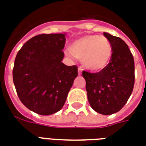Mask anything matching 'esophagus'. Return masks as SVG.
Listing matches in <instances>:
<instances>
[{"mask_svg": "<svg viewBox=\"0 0 146 146\" xmlns=\"http://www.w3.org/2000/svg\"><path fill=\"white\" fill-rule=\"evenodd\" d=\"M81 72H82V69H81V67H79L78 68V75H81Z\"/></svg>", "mask_w": 146, "mask_h": 146, "instance_id": "1", "label": "esophagus"}]
</instances>
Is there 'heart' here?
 I'll return each mask as SVG.
<instances>
[{
  "label": "heart",
  "mask_w": 146,
  "mask_h": 146,
  "mask_svg": "<svg viewBox=\"0 0 146 146\" xmlns=\"http://www.w3.org/2000/svg\"><path fill=\"white\" fill-rule=\"evenodd\" d=\"M65 53L69 57L82 59L86 69L97 72L104 70L110 64L113 50L106 36L86 35L74 40L70 45V50Z\"/></svg>",
  "instance_id": "1"
}]
</instances>
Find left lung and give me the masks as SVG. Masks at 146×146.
<instances>
[{
	"label": "left lung",
	"mask_w": 146,
	"mask_h": 146,
	"mask_svg": "<svg viewBox=\"0 0 146 146\" xmlns=\"http://www.w3.org/2000/svg\"><path fill=\"white\" fill-rule=\"evenodd\" d=\"M113 55L106 68L96 73L83 71L89 104L102 115L117 113L126 104L135 84V61L122 39L104 33Z\"/></svg>",
	"instance_id": "1"
}]
</instances>
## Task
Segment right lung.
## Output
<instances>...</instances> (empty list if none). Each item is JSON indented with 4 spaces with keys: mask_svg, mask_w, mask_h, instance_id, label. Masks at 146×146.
<instances>
[{
    "mask_svg": "<svg viewBox=\"0 0 146 146\" xmlns=\"http://www.w3.org/2000/svg\"><path fill=\"white\" fill-rule=\"evenodd\" d=\"M66 33L40 34L25 43L15 57L13 82L22 103L48 116L63 107L77 73L62 62Z\"/></svg>",
    "mask_w": 146,
    "mask_h": 146,
    "instance_id": "obj_1",
    "label": "right lung"
}]
</instances>
